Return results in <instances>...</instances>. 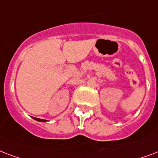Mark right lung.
Returning a JSON list of instances; mask_svg holds the SVG:
<instances>
[{
    "instance_id": "right-lung-1",
    "label": "right lung",
    "mask_w": 158,
    "mask_h": 158,
    "mask_svg": "<svg viewBox=\"0 0 158 158\" xmlns=\"http://www.w3.org/2000/svg\"><path fill=\"white\" fill-rule=\"evenodd\" d=\"M35 118L36 119V120H38V121H41V122H44L45 120H44V119H40V118Z\"/></svg>"
}]
</instances>
